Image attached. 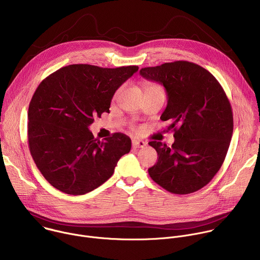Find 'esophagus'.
I'll use <instances>...</instances> for the list:
<instances>
[{
    "label": "esophagus",
    "mask_w": 260,
    "mask_h": 260,
    "mask_svg": "<svg viewBox=\"0 0 260 260\" xmlns=\"http://www.w3.org/2000/svg\"><path fill=\"white\" fill-rule=\"evenodd\" d=\"M147 144L142 140H134L133 141V147L134 148H144Z\"/></svg>",
    "instance_id": "obj_1"
}]
</instances>
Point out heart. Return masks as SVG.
Listing matches in <instances>:
<instances>
[{
  "mask_svg": "<svg viewBox=\"0 0 260 260\" xmlns=\"http://www.w3.org/2000/svg\"><path fill=\"white\" fill-rule=\"evenodd\" d=\"M144 88H145V92H149V91H161V92H164V91H162V88H161L158 84H156V83H151V82L145 83ZM120 90H121V88H119V89L116 91V94H115V95H117Z\"/></svg>",
  "mask_w": 260,
  "mask_h": 260,
  "instance_id": "1",
  "label": "heart"
}]
</instances>
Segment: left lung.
I'll list each match as a JSON object with an SVG mask.
<instances>
[{
	"label": "left lung",
	"mask_w": 260,
	"mask_h": 260,
	"mask_svg": "<svg viewBox=\"0 0 260 260\" xmlns=\"http://www.w3.org/2000/svg\"><path fill=\"white\" fill-rule=\"evenodd\" d=\"M140 75L164 85L168 104L160 116L174 131L171 147L149 142L157 162L148 169L154 182L187 194L213 179L226 156L234 131L231 103L220 83L203 67L185 60L143 68Z\"/></svg>",
	"instance_id": "8db88e82"
}]
</instances>
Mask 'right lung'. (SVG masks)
I'll use <instances>...</instances> for the list:
<instances>
[{"label":"right lung","instance_id":"right-lung-1","mask_svg":"<svg viewBox=\"0 0 260 260\" xmlns=\"http://www.w3.org/2000/svg\"><path fill=\"white\" fill-rule=\"evenodd\" d=\"M139 70L70 64L36 89L27 112L31 157L44 178L61 192L81 196L92 191L114 173L132 141L121 133L100 141L89 125L109 108L115 91Z\"/></svg>","mask_w":260,"mask_h":260}]
</instances>
